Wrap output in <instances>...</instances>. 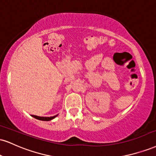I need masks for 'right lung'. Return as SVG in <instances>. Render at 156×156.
<instances>
[{"label":"right lung","mask_w":156,"mask_h":156,"mask_svg":"<svg viewBox=\"0 0 156 156\" xmlns=\"http://www.w3.org/2000/svg\"><path fill=\"white\" fill-rule=\"evenodd\" d=\"M33 118H35V119H36L37 120H41V121H51V120H52L53 119H54L55 117H57V115H54V116H52V117H40V116H37V115H32Z\"/></svg>","instance_id":"1"}]
</instances>
